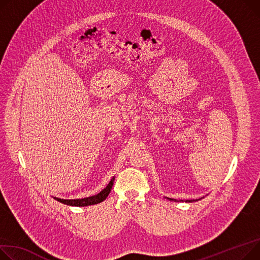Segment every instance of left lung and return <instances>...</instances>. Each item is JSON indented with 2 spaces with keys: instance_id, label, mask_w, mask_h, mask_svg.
I'll return each mask as SVG.
<instances>
[{
  "instance_id": "left-lung-1",
  "label": "left lung",
  "mask_w": 260,
  "mask_h": 260,
  "mask_svg": "<svg viewBox=\"0 0 260 260\" xmlns=\"http://www.w3.org/2000/svg\"><path fill=\"white\" fill-rule=\"evenodd\" d=\"M203 198H204V197H203ZM203 198H201V199H197V200H177V199H170V198H166V197H165V199H167V200H169V201H172V202H186V203L198 202V201L202 200Z\"/></svg>"
}]
</instances>
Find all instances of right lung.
<instances>
[{
	"label": "right lung",
	"mask_w": 260,
	"mask_h": 260,
	"mask_svg": "<svg viewBox=\"0 0 260 260\" xmlns=\"http://www.w3.org/2000/svg\"><path fill=\"white\" fill-rule=\"evenodd\" d=\"M114 181H115V177L112 178V180L110 181V183L108 184V186L102 189L101 191L95 196L89 197V198H84V199H76V200H64V199H59V198H53L54 200H56L57 202L68 205V206H75V207H85V206H90V205H96L99 204L101 202L105 201L108 196L111 192V189L114 185Z\"/></svg>",
	"instance_id": "right-lung-1"
}]
</instances>
